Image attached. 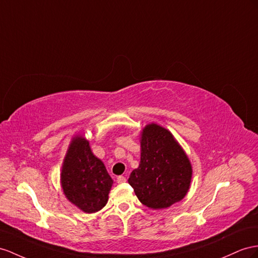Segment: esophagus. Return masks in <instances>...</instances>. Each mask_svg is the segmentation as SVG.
<instances>
[{
  "mask_svg": "<svg viewBox=\"0 0 258 258\" xmlns=\"http://www.w3.org/2000/svg\"><path fill=\"white\" fill-rule=\"evenodd\" d=\"M116 181H117V183H118V184H122V183H125V182H126V179H125V177H124L123 175H121V176H117Z\"/></svg>",
  "mask_w": 258,
  "mask_h": 258,
  "instance_id": "34e87169",
  "label": "esophagus"
}]
</instances>
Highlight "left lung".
<instances>
[{"instance_id":"left-lung-1","label":"left lung","mask_w":258,"mask_h":258,"mask_svg":"<svg viewBox=\"0 0 258 258\" xmlns=\"http://www.w3.org/2000/svg\"><path fill=\"white\" fill-rule=\"evenodd\" d=\"M192 164L171 132L151 123L143 128L141 162L128 183L140 202L151 209L182 201L192 180Z\"/></svg>"}]
</instances>
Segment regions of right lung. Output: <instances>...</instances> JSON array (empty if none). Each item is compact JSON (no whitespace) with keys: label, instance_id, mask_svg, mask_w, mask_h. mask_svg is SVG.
<instances>
[{"label":"right lung","instance_id":"add662e5","mask_svg":"<svg viewBox=\"0 0 258 258\" xmlns=\"http://www.w3.org/2000/svg\"><path fill=\"white\" fill-rule=\"evenodd\" d=\"M113 180L103 162L92 154L89 142L77 135L64 158L61 185L66 198L84 213L92 214L108 203Z\"/></svg>","mask_w":258,"mask_h":258}]
</instances>
